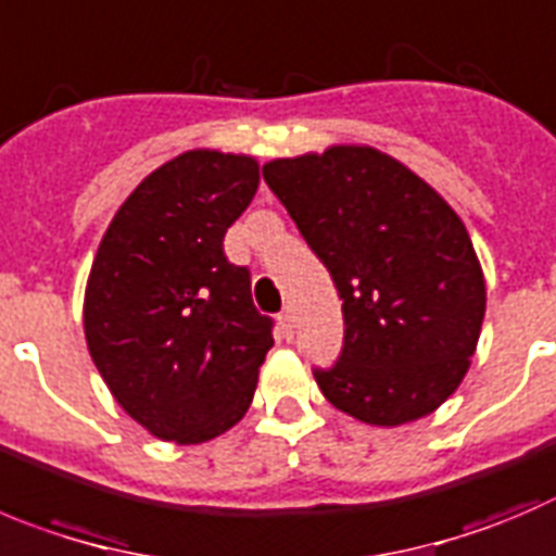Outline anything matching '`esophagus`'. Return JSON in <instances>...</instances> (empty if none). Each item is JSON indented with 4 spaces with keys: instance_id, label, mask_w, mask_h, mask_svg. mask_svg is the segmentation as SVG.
I'll return each instance as SVG.
<instances>
[{
    "instance_id": "1",
    "label": "esophagus",
    "mask_w": 556,
    "mask_h": 556,
    "mask_svg": "<svg viewBox=\"0 0 556 556\" xmlns=\"http://www.w3.org/2000/svg\"><path fill=\"white\" fill-rule=\"evenodd\" d=\"M279 326H282L285 337H290V334H293V329H295V315H293V309H290V307H285L282 313H279Z\"/></svg>"
}]
</instances>
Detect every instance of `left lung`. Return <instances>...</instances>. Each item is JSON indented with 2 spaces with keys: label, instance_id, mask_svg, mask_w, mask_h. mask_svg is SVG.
<instances>
[{
  "label": "left lung",
  "instance_id": "obj_1",
  "mask_svg": "<svg viewBox=\"0 0 556 556\" xmlns=\"http://www.w3.org/2000/svg\"><path fill=\"white\" fill-rule=\"evenodd\" d=\"M268 189L329 268L345 337L315 381L331 406L395 428L435 412L469 370L485 279L453 207L376 148L268 161Z\"/></svg>",
  "mask_w": 556,
  "mask_h": 556
}]
</instances>
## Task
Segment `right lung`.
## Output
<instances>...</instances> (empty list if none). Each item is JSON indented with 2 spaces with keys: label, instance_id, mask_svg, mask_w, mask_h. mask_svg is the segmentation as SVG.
<instances>
[{
  "label": "right lung",
  "instance_id": "add662e5",
  "mask_svg": "<svg viewBox=\"0 0 556 556\" xmlns=\"http://www.w3.org/2000/svg\"><path fill=\"white\" fill-rule=\"evenodd\" d=\"M261 184L249 155L189 150L131 191L103 232L85 293V337L114 401L178 444L247 414L274 320L225 232Z\"/></svg>",
  "mask_w": 556,
  "mask_h": 556
}]
</instances>
